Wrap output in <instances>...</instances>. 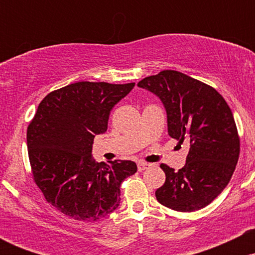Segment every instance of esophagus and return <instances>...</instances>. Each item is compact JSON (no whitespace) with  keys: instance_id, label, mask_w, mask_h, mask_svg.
<instances>
[{"instance_id":"obj_1","label":"esophagus","mask_w":255,"mask_h":255,"mask_svg":"<svg viewBox=\"0 0 255 255\" xmlns=\"http://www.w3.org/2000/svg\"><path fill=\"white\" fill-rule=\"evenodd\" d=\"M148 166H150V164H148V163L140 162V163H137V170L142 171V170H145V169H147Z\"/></svg>"}]
</instances>
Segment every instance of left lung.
Returning <instances> with one entry per match:
<instances>
[{
    "mask_svg": "<svg viewBox=\"0 0 255 255\" xmlns=\"http://www.w3.org/2000/svg\"><path fill=\"white\" fill-rule=\"evenodd\" d=\"M137 86L160 99L169 135L189 142L182 169L160 165L165 182L156 191L157 200L180 212L207 206L228 186L239 160L240 139L229 105L213 87L176 71L151 75Z\"/></svg>",
    "mask_w": 255,
    "mask_h": 255,
    "instance_id": "1",
    "label": "left lung"
}]
</instances>
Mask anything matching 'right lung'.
<instances>
[{
  "label": "right lung",
  "mask_w": 255,
  "mask_h": 255,
  "mask_svg": "<svg viewBox=\"0 0 255 255\" xmlns=\"http://www.w3.org/2000/svg\"><path fill=\"white\" fill-rule=\"evenodd\" d=\"M134 85L80 81L52 91L38 105L27 128L30 164L46 201L63 215L93 222L119 207L122 181L135 174L136 164L96 163L92 144Z\"/></svg>",
  "instance_id": "1"
}]
</instances>
